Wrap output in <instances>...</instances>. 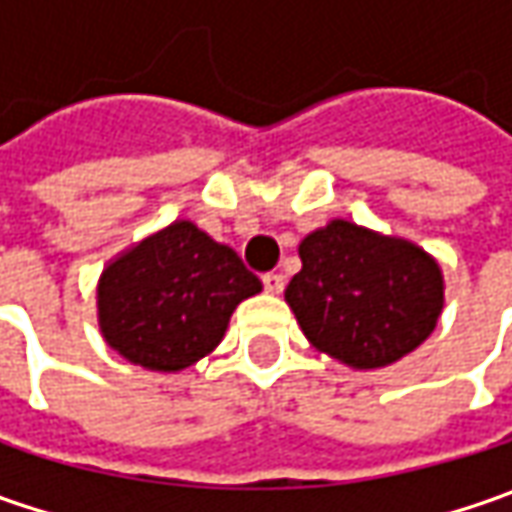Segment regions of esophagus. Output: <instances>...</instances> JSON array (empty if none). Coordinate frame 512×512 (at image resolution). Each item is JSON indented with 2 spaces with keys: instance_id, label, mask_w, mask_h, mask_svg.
I'll return each instance as SVG.
<instances>
[{
  "instance_id": "esophagus-1",
  "label": "esophagus",
  "mask_w": 512,
  "mask_h": 512,
  "mask_svg": "<svg viewBox=\"0 0 512 512\" xmlns=\"http://www.w3.org/2000/svg\"><path fill=\"white\" fill-rule=\"evenodd\" d=\"M262 285H265L267 293H282L285 290V276L282 273H265L262 276Z\"/></svg>"
}]
</instances>
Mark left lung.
Returning <instances> with one entry per match:
<instances>
[{
    "mask_svg": "<svg viewBox=\"0 0 512 512\" xmlns=\"http://www.w3.org/2000/svg\"><path fill=\"white\" fill-rule=\"evenodd\" d=\"M285 299L307 342L356 370L399 362L433 333L442 267L422 247L333 219L299 245Z\"/></svg>",
    "mask_w": 512,
    "mask_h": 512,
    "instance_id": "obj_1",
    "label": "left lung"
}]
</instances>
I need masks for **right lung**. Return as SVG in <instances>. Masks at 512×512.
<instances>
[{"mask_svg":"<svg viewBox=\"0 0 512 512\" xmlns=\"http://www.w3.org/2000/svg\"><path fill=\"white\" fill-rule=\"evenodd\" d=\"M259 290L233 247L179 219L102 270L99 330L128 362L176 373L222 342L236 305Z\"/></svg>","mask_w":512,"mask_h":512,"instance_id":"1","label":"right lung"}]
</instances>
